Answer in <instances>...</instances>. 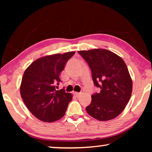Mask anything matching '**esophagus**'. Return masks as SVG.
<instances>
[{"mask_svg": "<svg viewBox=\"0 0 152 152\" xmlns=\"http://www.w3.org/2000/svg\"><path fill=\"white\" fill-rule=\"evenodd\" d=\"M80 94H81L80 92H74V95H75L76 97H78L80 95Z\"/></svg>", "mask_w": 152, "mask_h": 152, "instance_id": "esophagus-1", "label": "esophagus"}]
</instances>
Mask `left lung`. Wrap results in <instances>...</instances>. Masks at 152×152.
Returning a JSON list of instances; mask_svg holds the SVG:
<instances>
[{"instance_id":"left-lung-1","label":"left lung","mask_w":152,"mask_h":152,"mask_svg":"<svg viewBox=\"0 0 152 152\" xmlns=\"http://www.w3.org/2000/svg\"><path fill=\"white\" fill-rule=\"evenodd\" d=\"M91 70L94 86L101 89L92 95L87 113L97 120L109 121L120 115L129 101L132 80L122 58L104 49L79 51Z\"/></svg>"}]
</instances>
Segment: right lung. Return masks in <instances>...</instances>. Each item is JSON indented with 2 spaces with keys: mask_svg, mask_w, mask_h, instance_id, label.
I'll return each instance as SVG.
<instances>
[{
  "mask_svg": "<svg viewBox=\"0 0 152 152\" xmlns=\"http://www.w3.org/2000/svg\"><path fill=\"white\" fill-rule=\"evenodd\" d=\"M74 51L37 59L25 71L20 87V95L29 111L42 121L53 122L65 115L72 96L64 88L56 89L60 74Z\"/></svg>",
  "mask_w": 152,
  "mask_h": 152,
  "instance_id": "right-lung-1",
  "label": "right lung"
}]
</instances>
